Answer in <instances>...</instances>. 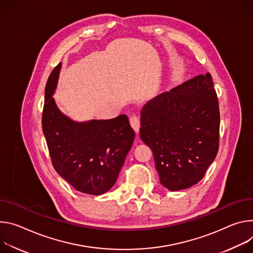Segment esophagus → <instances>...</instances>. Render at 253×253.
Segmentation results:
<instances>
[{"label":"esophagus","mask_w":253,"mask_h":253,"mask_svg":"<svg viewBox=\"0 0 253 253\" xmlns=\"http://www.w3.org/2000/svg\"><path fill=\"white\" fill-rule=\"evenodd\" d=\"M129 123H130V126H131V127L133 128V130H134L135 132H138L139 127H141V122H139V119H138L137 117H135V116L130 117Z\"/></svg>","instance_id":"obj_1"}]
</instances>
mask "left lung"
I'll return each instance as SVG.
<instances>
[{
	"instance_id": "1",
	"label": "left lung",
	"mask_w": 253,
	"mask_h": 253,
	"mask_svg": "<svg viewBox=\"0 0 253 253\" xmlns=\"http://www.w3.org/2000/svg\"><path fill=\"white\" fill-rule=\"evenodd\" d=\"M219 126L210 73L195 76L144 105L139 136L153 151L164 187L184 190L204 177L218 153Z\"/></svg>"
}]
</instances>
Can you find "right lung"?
<instances>
[{"instance_id": "right-lung-1", "label": "right lung", "mask_w": 253, "mask_h": 253, "mask_svg": "<svg viewBox=\"0 0 253 253\" xmlns=\"http://www.w3.org/2000/svg\"><path fill=\"white\" fill-rule=\"evenodd\" d=\"M62 63L51 72L45 87L42 129L54 169L75 190L101 195L117 182L133 139L126 115L111 120L75 122L56 104L53 94Z\"/></svg>"}]
</instances>
